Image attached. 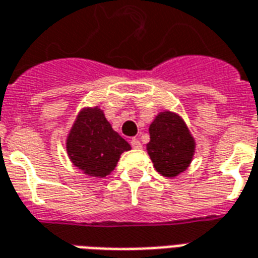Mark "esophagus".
<instances>
[{"instance_id":"esophagus-1","label":"esophagus","mask_w":258,"mask_h":258,"mask_svg":"<svg viewBox=\"0 0 258 258\" xmlns=\"http://www.w3.org/2000/svg\"><path fill=\"white\" fill-rule=\"evenodd\" d=\"M131 146L134 149H141L142 148V144H141L137 138H133L131 139Z\"/></svg>"}]
</instances>
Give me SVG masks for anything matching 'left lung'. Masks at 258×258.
I'll list each match as a JSON object with an SVG mask.
<instances>
[{"label": "left lung", "mask_w": 258, "mask_h": 258, "mask_svg": "<svg viewBox=\"0 0 258 258\" xmlns=\"http://www.w3.org/2000/svg\"><path fill=\"white\" fill-rule=\"evenodd\" d=\"M150 142L146 145L154 168L163 176L175 177L190 165L196 142L179 114L164 110L149 127Z\"/></svg>", "instance_id": "1"}]
</instances>
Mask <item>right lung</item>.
I'll return each instance as SVG.
<instances>
[{
  "label": "right lung",
  "instance_id": "1",
  "mask_svg": "<svg viewBox=\"0 0 258 258\" xmlns=\"http://www.w3.org/2000/svg\"><path fill=\"white\" fill-rule=\"evenodd\" d=\"M98 108H83L67 137V153L75 167L93 177H105L117 165L120 156L130 150Z\"/></svg>",
  "mask_w": 258,
  "mask_h": 258
}]
</instances>
